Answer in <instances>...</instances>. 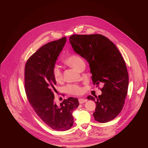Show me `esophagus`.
I'll use <instances>...</instances> for the list:
<instances>
[{"label": "esophagus", "instance_id": "obj_1", "mask_svg": "<svg viewBox=\"0 0 148 148\" xmlns=\"http://www.w3.org/2000/svg\"><path fill=\"white\" fill-rule=\"evenodd\" d=\"M78 101H79V103H83L84 102H86L87 101V99H84V98H79L78 99Z\"/></svg>", "mask_w": 148, "mask_h": 148}]
</instances>
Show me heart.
Masks as SVG:
<instances>
[{
  "instance_id": "obj_1",
  "label": "heart",
  "mask_w": 148,
  "mask_h": 148,
  "mask_svg": "<svg viewBox=\"0 0 148 148\" xmlns=\"http://www.w3.org/2000/svg\"><path fill=\"white\" fill-rule=\"evenodd\" d=\"M66 64L74 68L77 70H79L80 67L85 65L83 59L77 54H72L68 57L64 61ZM52 73L54 78L57 82H60L62 79V72L60 66L55 64L52 69ZM66 91L71 95H78L82 93L83 90L81 86L78 84H69L65 87Z\"/></svg>"
}]
</instances>
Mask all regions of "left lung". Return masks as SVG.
<instances>
[{
    "label": "left lung",
    "mask_w": 148,
    "mask_h": 148,
    "mask_svg": "<svg viewBox=\"0 0 148 148\" xmlns=\"http://www.w3.org/2000/svg\"><path fill=\"white\" fill-rule=\"evenodd\" d=\"M74 50L89 62L93 84L103 86L102 94L88 99L94 101L96 121L109 122L122 111L128 93L129 76L125 62L116 46L101 34H73L69 38Z\"/></svg>",
    "instance_id": "obj_1"
}]
</instances>
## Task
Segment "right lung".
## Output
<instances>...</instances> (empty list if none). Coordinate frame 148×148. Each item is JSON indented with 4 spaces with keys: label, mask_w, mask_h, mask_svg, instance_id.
Listing matches in <instances>:
<instances>
[{
    "label": "right lung",
    "mask_w": 148,
    "mask_h": 148,
    "mask_svg": "<svg viewBox=\"0 0 148 148\" xmlns=\"http://www.w3.org/2000/svg\"><path fill=\"white\" fill-rule=\"evenodd\" d=\"M66 41V37H63L41 47L29 57L25 68V88L32 108L51 128L60 131L72 127V113L79 105L73 97L64 99L60 105L54 102L56 81L52 69Z\"/></svg>",
    "instance_id": "add662e5"
}]
</instances>
